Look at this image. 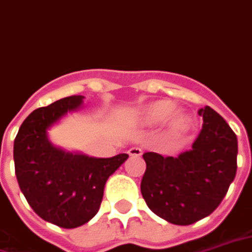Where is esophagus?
Wrapping results in <instances>:
<instances>
[{
	"mask_svg": "<svg viewBox=\"0 0 252 252\" xmlns=\"http://www.w3.org/2000/svg\"><path fill=\"white\" fill-rule=\"evenodd\" d=\"M128 156H133V157H139L142 154V149L138 148V146H133L127 150Z\"/></svg>",
	"mask_w": 252,
	"mask_h": 252,
	"instance_id": "34e87169",
	"label": "esophagus"
}]
</instances>
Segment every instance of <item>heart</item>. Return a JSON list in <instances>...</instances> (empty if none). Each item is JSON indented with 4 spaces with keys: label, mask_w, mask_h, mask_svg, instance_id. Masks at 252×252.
Wrapping results in <instances>:
<instances>
[{
    "label": "heart",
    "mask_w": 252,
    "mask_h": 252,
    "mask_svg": "<svg viewBox=\"0 0 252 252\" xmlns=\"http://www.w3.org/2000/svg\"><path fill=\"white\" fill-rule=\"evenodd\" d=\"M174 110V104L169 100H158L154 103L149 104L141 113V118L146 124H157L168 118ZM188 122V118L184 113L176 111L170 117V127L173 130H181Z\"/></svg>",
    "instance_id": "heart-1"
}]
</instances>
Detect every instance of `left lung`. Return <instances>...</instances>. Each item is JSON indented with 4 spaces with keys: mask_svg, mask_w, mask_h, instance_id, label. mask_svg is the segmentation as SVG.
<instances>
[{
    "mask_svg": "<svg viewBox=\"0 0 252 252\" xmlns=\"http://www.w3.org/2000/svg\"><path fill=\"white\" fill-rule=\"evenodd\" d=\"M203 128L192 148L177 157L144 154L141 193L164 220L189 225L219 207L236 174L238 138L214 108H200Z\"/></svg>",
    "mask_w": 252,
    "mask_h": 252,
    "instance_id": "8db88e82",
    "label": "left lung"
}]
</instances>
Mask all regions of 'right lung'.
<instances>
[{
  "label": "right lung",
  "instance_id": "1",
  "mask_svg": "<svg viewBox=\"0 0 252 252\" xmlns=\"http://www.w3.org/2000/svg\"><path fill=\"white\" fill-rule=\"evenodd\" d=\"M83 99L73 95L36 108L18 128L13 148L16 177L27 201L41 219L62 228H76L93 219L106 181L128 157L121 153L95 158L52 145L49 128L78 110Z\"/></svg>",
  "mask_w": 252,
  "mask_h": 252
}]
</instances>
